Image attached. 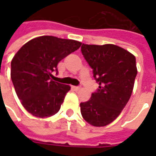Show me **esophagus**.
<instances>
[{
  "mask_svg": "<svg viewBox=\"0 0 156 156\" xmlns=\"http://www.w3.org/2000/svg\"><path fill=\"white\" fill-rule=\"evenodd\" d=\"M73 88H74L75 90H79V89H80L81 87H78V86H74V87H73Z\"/></svg>",
  "mask_w": 156,
  "mask_h": 156,
  "instance_id": "34e87169",
  "label": "esophagus"
}]
</instances>
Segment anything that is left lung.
Here are the masks:
<instances>
[{
	"mask_svg": "<svg viewBox=\"0 0 156 156\" xmlns=\"http://www.w3.org/2000/svg\"><path fill=\"white\" fill-rule=\"evenodd\" d=\"M81 50L99 84L91 98L80 104L81 115L90 125L103 127L119 116L131 96L137 75L135 57L114 44H82Z\"/></svg>",
	"mask_w": 156,
	"mask_h": 156,
	"instance_id": "8db88e82",
	"label": "left lung"
}]
</instances>
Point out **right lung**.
<instances>
[{"instance_id":"obj_1","label":"right lung","mask_w":156,"mask_h":156,"mask_svg":"<svg viewBox=\"0 0 156 156\" xmlns=\"http://www.w3.org/2000/svg\"><path fill=\"white\" fill-rule=\"evenodd\" d=\"M81 43L50 35L27 41L11 62V80L18 98L34 116L45 118L61 108L69 85L53 81L54 72L62 59L77 50Z\"/></svg>"}]
</instances>
